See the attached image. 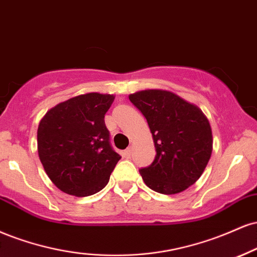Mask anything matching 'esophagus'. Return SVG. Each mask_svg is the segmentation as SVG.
<instances>
[{
  "label": "esophagus",
  "instance_id": "esophagus-1",
  "mask_svg": "<svg viewBox=\"0 0 257 257\" xmlns=\"http://www.w3.org/2000/svg\"><path fill=\"white\" fill-rule=\"evenodd\" d=\"M131 152H132L131 148H127V149H126L125 152H123V154H122L123 158H125V159H130V158H131Z\"/></svg>",
  "mask_w": 257,
  "mask_h": 257
}]
</instances>
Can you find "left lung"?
I'll list each match as a JSON object with an SVG mask.
<instances>
[{
	"instance_id": "1",
	"label": "left lung",
	"mask_w": 257,
	"mask_h": 257,
	"mask_svg": "<svg viewBox=\"0 0 257 257\" xmlns=\"http://www.w3.org/2000/svg\"><path fill=\"white\" fill-rule=\"evenodd\" d=\"M130 101L146 116L156 155L141 168L148 188L165 195L179 194L195 184L213 150L210 123L197 105L166 90L131 93Z\"/></svg>"
}]
</instances>
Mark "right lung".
I'll return each instance as SVG.
<instances>
[{
  "instance_id": "add662e5",
  "label": "right lung",
  "mask_w": 257,
  "mask_h": 257,
  "mask_svg": "<svg viewBox=\"0 0 257 257\" xmlns=\"http://www.w3.org/2000/svg\"><path fill=\"white\" fill-rule=\"evenodd\" d=\"M113 95L75 96L47 111L38 125V156L57 189L85 197L101 191L121 156L113 150L104 115Z\"/></svg>"
}]
</instances>
